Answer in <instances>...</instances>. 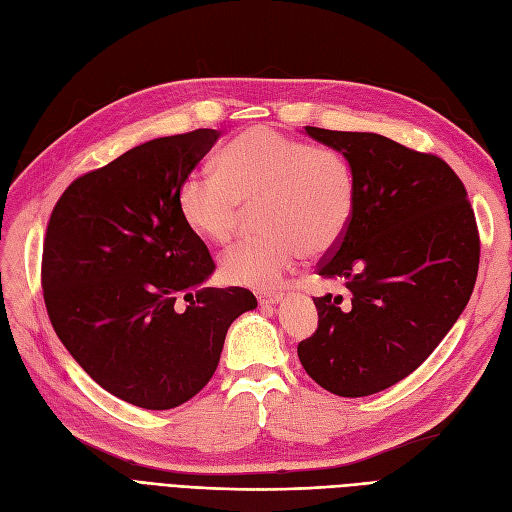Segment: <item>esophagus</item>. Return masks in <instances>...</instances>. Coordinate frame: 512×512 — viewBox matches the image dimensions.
I'll use <instances>...</instances> for the list:
<instances>
[{
    "label": "esophagus",
    "mask_w": 512,
    "mask_h": 512,
    "mask_svg": "<svg viewBox=\"0 0 512 512\" xmlns=\"http://www.w3.org/2000/svg\"><path fill=\"white\" fill-rule=\"evenodd\" d=\"M283 298H285L283 291H263V293H257V302H259L261 306L278 304Z\"/></svg>",
    "instance_id": "obj_1"
}]
</instances>
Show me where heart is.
Instances as JSON below:
<instances>
[{"label":"heart","mask_w":512,"mask_h":512,"mask_svg":"<svg viewBox=\"0 0 512 512\" xmlns=\"http://www.w3.org/2000/svg\"><path fill=\"white\" fill-rule=\"evenodd\" d=\"M178 210L200 238L227 244L257 206L263 234L223 253L225 283L272 289L304 255L334 251L351 225L355 176L336 148L315 146L268 125L244 129L217 157L214 174L178 187Z\"/></svg>","instance_id":"1"}]
</instances>
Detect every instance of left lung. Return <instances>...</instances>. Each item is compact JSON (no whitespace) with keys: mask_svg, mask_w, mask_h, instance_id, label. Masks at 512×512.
<instances>
[{"mask_svg":"<svg viewBox=\"0 0 512 512\" xmlns=\"http://www.w3.org/2000/svg\"><path fill=\"white\" fill-rule=\"evenodd\" d=\"M349 159L355 210L317 274L349 298H315L317 332L298 344L308 376L361 398L415 372L464 312L481 238L459 176L444 159L364 131L306 125Z\"/></svg>","mask_w":512,"mask_h":512,"instance_id":"left-lung-1","label":"left lung"}]
</instances>
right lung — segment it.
I'll list each match as a JSON object with an SVG mask.
<instances>
[{
	"label": "right lung",
	"mask_w": 512,
	"mask_h": 512,
	"mask_svg": "<svg viewBox=\"0 0 512 512\" xmlns=\"http://www.w3.org/2000/svg\"><path fill=\"white\" fill-rule=\"evenodd\" d=\"M219 136L131 148L72 180L46 225L40 278L55 334L97 385L146 410L200 393L229 325L257 306L249 289L202 287L214 261L178 210L180 183Z\"/></svg>",
	"instance_id": "obj_1"
}]
</instances>
